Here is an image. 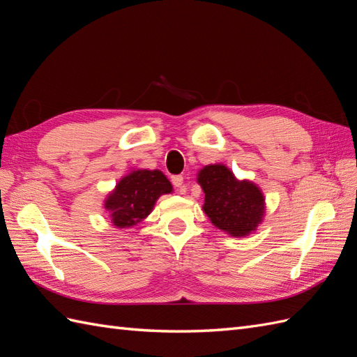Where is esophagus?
<instances>
[{
	"label": "esophagus",
	"mask_w": 357,
	"mask_h": 357,
	"mask_svg": "<svg viewBox=\"0 0 357 357\" xmlns=\"http://www.w3.org/2000/svg\"><path fill=\"white\" fill-rule=\"evenodd\" d=\"M172 184L175 185L176 191H178V193H181V195H184L185 191H187V185H185V182H184V176H181V175L172 176Z\"/></svg>",
	"instance_id": "esophagus-1"
}]
</instances>
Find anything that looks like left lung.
<instances>
[{
	"mask_svg": "<svg viewBox=\"0 0 357 357\" xmlns=\"http://www.w3.org/2000/svg\"><path fill=\"white\" fill-rule=\"evenodd\" d=\"M205 193L204 213L218 229L231 236H245L257 231L266 214V197L248 179H236L225 164H209L197 173Z\"/></svg>",
	"mask_w": 357,
	"mask_h": 357,
	"instance_id": "obj_1",
	"label": "left lung"
}]
</instances>
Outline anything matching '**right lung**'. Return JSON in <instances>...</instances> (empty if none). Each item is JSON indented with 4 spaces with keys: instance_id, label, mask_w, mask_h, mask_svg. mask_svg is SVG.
Segmentation results:
<instances>
[{
    "instance_id": "add662e5",
    "label": "right lung",
    "mask_w": 357,
    "mask_h": 357,
    "mask_svg": "<svg viewBox=\"0 0 357 357\" xmlns=\"http://www.w3.org/2000/svg\"><path fill=\"white\" fill-rule=\"evenodd\" d=\"M173 191L161 170L137 169L122 176L105 197L104 208L119 229L135 226L151 214L155 202Z\"/></svg>"
}]
</instances>
